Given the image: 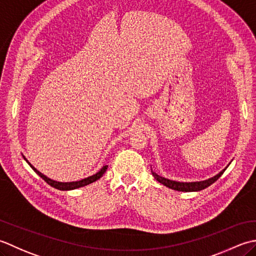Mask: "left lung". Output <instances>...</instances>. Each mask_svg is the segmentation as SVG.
I'll use <instances>...</instances> for the list:
<instances>
[{
	"mask_svg": "<svg viewBox=\"0 0 256 256\" xmlns=\"http://www.w3.org/2000/svg\"><path fill=\"white\" fill-rule=\"evenodd\" d=\"M228 166V164L222 171L218 172V174H216L214 176H212V178H208V179L203 180V181H194V182H180V181L170 180V179L164 178V176H159L158 174H156V172H154L152 170H151V172H152V176H154L156 180L160 182L161 184L170 188V189H172V190L184 191V192H192V191L203 190V189H206V188L210 186L212 184H214V182L223 174V172L226 170Z\"/></svg>",
	"mask_w": 256,
	"mask_h": 256,
	"instance_id": "8db88e82",
	"label": "left lung"
}]
</instances>
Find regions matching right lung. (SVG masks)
I'll return each instance as SVG.
<instances>
[{
	"mask_svg": "<svg viewBox=\"0 0 256 256\" xmlns=\"http://www.w3.org/2000/svg\"><path fill=\"white\" fill-rule=\"evenodd\" d=\"M22 156H23V154H22ZM23 158H24V160L26 161V162L28 164V166H30V168H32V169L36 172V174H38L40 176V178L43 179L45 182H48V184L50 186L55 188V189L62 190V191L75 190V189H77V188H82V186H87V184H92V182H95V181H97L98 179H100L102 176H104V174H105V172H106L107 168H108V166H102V168L100 170H99L98 172H96L95 174L87 176V178H84V179H82V180L72 181V182H60V181H55V180H53V179H50V178H48V176H46L45 174H42V172H40L38 169L35 168V166H33L32 164H30L28 162V160L25 158V156H23Z\"/></svg>",
	"mask_w": 256,
	"mask_h": 256,
	"instance_id": "right-lung-1",
	"label": "right lung"
}]
</instances>
